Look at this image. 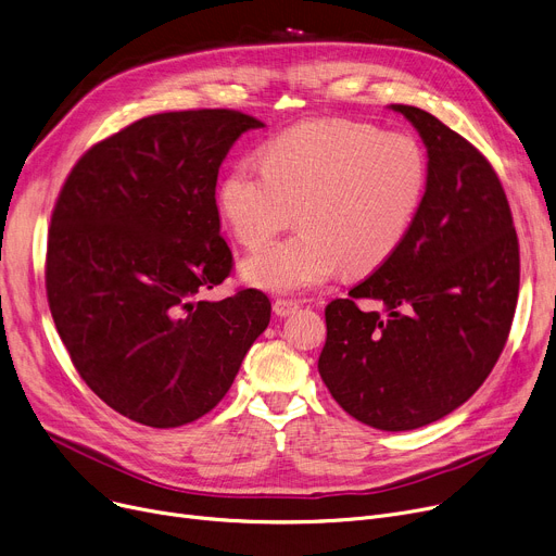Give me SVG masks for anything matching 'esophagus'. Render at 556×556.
<instances>
[{
  "label": "esophagus",
  "mask_w": 556,
  "mask_h": 556,
  "mask_svg": "<svg viewBox=\"0 0 556 556\" xmlns=\"http://www.w3.org/2000/svg\"><path fill=\"white\" fill-rule=\"evenodd\" d=\"M298 308H300V304L293 302V300H281V298H277V300L273 302V311H275V315H279V317L293 315Z\"/></svg>",
  "instance_id": "34e87169"
}]
</instances>
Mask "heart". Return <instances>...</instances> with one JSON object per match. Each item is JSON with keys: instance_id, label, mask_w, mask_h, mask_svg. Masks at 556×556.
Listing matches in <instances>:
<instances>
[{"instance_id": "1", "label": "heart", "mask_w": 556, "mask_h": 556, "mask_svg": "<svg viewBox=\"0 0 556 556\" xmlns=\"http://www.w3.org/2000/svg\"><path fill=\"white\" fill-rule=\"evenodd\" d=\"M428 189L421 143L346 119L288 128L261 149V166L233 164L218 187V212L243 248H261L298 212L300 233L248 256V283L290 295L365 275L403 245Z\"/></svg>"}]
</instances>
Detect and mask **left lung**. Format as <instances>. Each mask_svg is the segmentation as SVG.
Masks as SVG:
<instances>
[{
  "label": "left lung",
  "instance_id": "8db88e82",
  "mask_svg": "<svg viewBox=\"0 0 556 556\" xmlns=\"http://www.w3.org/2000/svg\"><path fill=\"white\" fill-rule=\"evenodd\" d=\"M392 110L428 149L426 198L403 245L325 308L317 369L344 413L399 432L446 417L486 381L509 338L520 254L491 162L430 112Z\"/></svg>",
  "mask_w": 556,
  "mask_h": 556
}]
</instances>
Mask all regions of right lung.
<instances>
[{
	"label": "right lung",
	"mask_w": 556,
	"mask_h": 556,
	"mask_svg": "<svg viewBox=\"0 0 556 556\" xmlns=\"http://www.w3.org/2000/svg\"><path fill=\"white\" fill-rule=\"evenodd\" d=\"M261 126L229 108L143 116L94 143L58 193L45 261L51 317L87 388L137 424L207 415L270 323L256 288L198 300L233 268L218 168Z\"/></svg>",
	"instance_id": "1"
}]
</instances>
